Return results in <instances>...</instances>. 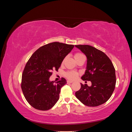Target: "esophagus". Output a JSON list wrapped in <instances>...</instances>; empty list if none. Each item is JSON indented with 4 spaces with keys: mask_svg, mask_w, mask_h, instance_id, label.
<instances>
[{
    "mask_svg": "<svg viewBox=\"0 0 132 132\" xmlns=\"http://www.w3.org/2000/svg\"><path fill=\"white\" fill-rule=\"evenodd\" d=\"M67 84H70V83H72L73 81H71V80H67Z\"/></svg>",
    "mask_w": 132,
    "mask_h": 132,
    "instance_id": "obj_1",
    "label": "esophagus"
}]
</instances>
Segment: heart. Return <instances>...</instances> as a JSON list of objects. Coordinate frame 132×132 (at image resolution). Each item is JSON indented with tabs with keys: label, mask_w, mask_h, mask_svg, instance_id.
<instances>
[{
	"label": "heart",
	"mask_w": 132,
	"mask_h": 132,
	"mask_svg": "<svg viewBox=\"0 0 132 132\" xmlns=\"http://www.w3.org/2000/svg\"><path fill=\"white\" fill-rule=\"evenodd\" d=\"M84 55L80 53H77L74 54V58L76 59H77L79 57H80L81 56ZM78 73H77V71H68V72H66L65 73V76L68 78L70 80H74L76 78L78 77Z\"/></svg>",
	"instance_id": "obj_1"
}]
</instances>
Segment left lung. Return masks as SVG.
<instances>
[{"mask_svg":"<svg viewBox=\"0 0 132 132\" xmlns=\"http://www.w3.org/2000/svg\"><path fill=\"white\" fill-rule=\"evenodd\" d=\"M75 46L87 57L86 70L81 79L91 82L90 86L81 84L80 89L75 93L76 97L87 106L101 105L109 100L115 89L114 66L107 55L96 48L89 45Z\"/></svg>","mask_w":132,"mask_h":132,"instance_id":"obj_1","label":"left lung"}]
</instances>
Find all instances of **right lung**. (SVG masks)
Segmentation results:
<instances>
[{"mask_svg": "<svg viewBox=\"0 0 132 132\" xmlns=\"http://www.w3.org/2000/svg\"><path fill=\"white\" fill-rule=\"evenodd\" d=\"M74 46L54 42L36 51L27 61L22 74L21 87L29 104L35 109H51L59 98L61 89L67 84L62 78L57 82L50 81L52 71H58L66 55Z\"/></svg>", "mask_w": 132, "mask_h": 132, "instance_id": "1", "label": "right lung"}]
</instances>
